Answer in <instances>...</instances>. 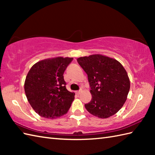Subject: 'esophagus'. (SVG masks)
Listing matches in <instances>:
<instances>
[{"instance_id":"obj_1","label":"esophagus","mask_w":155,"mask_h":155,"mask_svg":"<svg viewBox=\"0 0 155 155\" xmlns=\"http://www.w3.org/2000/svg\"><path fill=\"white\" fill-rule=\"evenodd\" d=\"M81 90H79V91H76V93H77V94H79L81 93Z\"/></svg>"}]
</instances>
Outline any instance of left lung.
Listing matches in <instances>:
<instances>
[{
	"label": "left lung",
	"mask_w": 155,
	"mask_h": 155,
	"mask_svg": "<svg viewBox=\"0 0 155 155\" xmlns=\"http://www.w3.org/2000/svg\"><path fill=\"white\" fill-rule=\"evenodd\" d=\"M88 76L92 99L84 104L94 116L106 118L116 114L123 106L130 89L127 71L115 59L101 54L77 58Z\"/></svg>",
	"instance_id": "left-lung-1"
}]
</instances>
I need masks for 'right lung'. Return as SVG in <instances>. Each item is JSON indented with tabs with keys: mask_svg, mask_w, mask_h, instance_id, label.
Wrapping results in <instances>:
<instances>
[{
	"mask_svg": "<svg viewBox=\"0 0 155 155\" xmlns=\"http://www.w3.org/2000/svg\"><path fill=\"white\" fill-rule=\"evenodd\" d=\"M72 58L57 57L37 62L28 72L25 91L28 103L41 117L56 118L70 108L74 93L66 88L64 72Z\"/></svg>",
	"mask_w": 155,
	"mask_h": 155,
	"instance_id": "right-lung-1",
	"label": "right lung"
}]
</instances>
